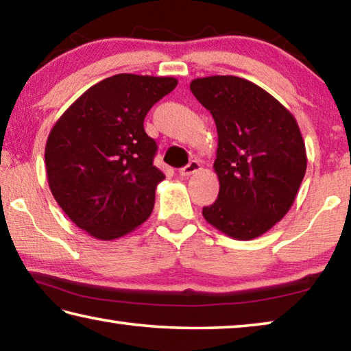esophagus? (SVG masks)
Masks as SVG:
<instances>
[{"label": "esophagus", "mask_w": 351, "mask_h": 351, "mask_svg": "<svg viewBox=\"0 0 351 351\" xmlns=\"http://www.w3.org/2000/svg\"><path fill=\"white\" fill-rule=\"evenodd\" d=\"M201 170V164L198 161H190L186 167H182L180 170V175L181 176H190V175H195L197 171Z\"/></svg>", "instance_id": "1"}]
</instances>
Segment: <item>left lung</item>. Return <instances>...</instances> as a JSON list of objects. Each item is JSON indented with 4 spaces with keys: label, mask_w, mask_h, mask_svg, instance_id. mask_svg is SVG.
Segmentation results:
<instances>
[{
    "label": "left lung",
    "mask_w": 351,
    "mask_h": 351,
    "mask_svg": "<svg viewBox=\"0 0 351 351\" xmlns=\"http://www.w3.org/2000/svg\"><path fill=\"white\" fill-rule=\"evenodd\" d=\"M218 133L213 169L218 198L207 223L230 239L263 235L287 215L306 171V150L291 111L255 83L235 75L190 82Z\"/></svg>",
    "instance_id": "8db88e82"
}]
</instances>
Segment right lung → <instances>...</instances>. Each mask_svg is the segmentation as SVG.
Listing matches in <instances>:
<instances>
[{"label":"right lung","instance_id":"1","mask_svg":"<svg viewBox=\"0 0 351 351\" xmlns=\"http://www.w3.org/2000/svg\"><path fill=\"white\" fill-rule=\"evenodd\" d=\"M176 85L175 77H108L74 100L47 136L51 192L94 239H121L152 215L165 176L153 165L156 142L145 133L144 119Z\"/></svg>","mask_w":351,"mask_h":351}]
</instances>
